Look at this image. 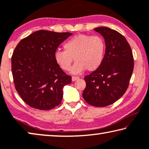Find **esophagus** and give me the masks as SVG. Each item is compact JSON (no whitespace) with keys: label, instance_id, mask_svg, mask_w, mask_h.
Instances as JSON below:
<instances>
[{"label":"esophagus","instance_id":"1","mask_svg":"<svg viewBox=\"0 0 149 149\" xmlns=\"http://www.w3.org/2000/svg\"><path fill=\"white\" fill-rule=\"evenodd\" d=\"M79 79V77H75V76H73L72 77V80L73 81H76V80H77V79Z\"/></svg>","mask_w":149,"mask_h":149}]
</instances>
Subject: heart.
Here are the masks:
<instances>
[{"instance_id": "obj_1", "label": "heart", "mask_w": 149, "mask_h": 149, "mask_svg": "<svg viewBox=\"0 0 149 149\" xmlns=\"http://www.w3.org/2000/svg\"><path fill=\"white\" fill-rule=\"evenodd\" d=\"M64 51L55 53L54 58L61 70H70L73 58L75 61L71 72L77 74L86 69L92 72L97 70L102 63L106 45L100 36L79 34L72 37L64 43Z\"/></svg>"}]
</instances>
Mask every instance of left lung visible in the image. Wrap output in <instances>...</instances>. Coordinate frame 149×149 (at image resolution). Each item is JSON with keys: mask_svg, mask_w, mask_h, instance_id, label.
<instances>
[{"mask_svg": "<svg viewBox=\"0 0 149 149\" xmlns=\"http://www.w3.org/2000/svg\"><path fill=\"white\" fill-rule=\"evenodd\" d=\"M105 40L106 52L101 65L84 77L82 96L90 105L104 107L123 96L134 69L132 49L123 35L106 26L94 29Z\"/></svg>", "mask_w": 149, "mask_h": 149, "instance_id": "8db88e82", "label": "left lung"}]
</instances>
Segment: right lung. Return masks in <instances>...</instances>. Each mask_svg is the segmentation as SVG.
<instances>
[{
  "label": "right lung",
  "mask_w": 149,
  "mask_h": 149,
  "mask_svg": "<svg viewBox=\"0 0 149 149\" xmlns=\"http://www.w3.org/2000/svg\"><path fill=\"white\" fill-rule=\"evenodd\" d=\"M71 33L40 30L21 40L13 52L11 69L15 89L25 102L41 110L61 102L63 88L72 77L57 65L54 55Z\"/></svg>",
  "instance_id": "add662e5"
}]
</instances>
